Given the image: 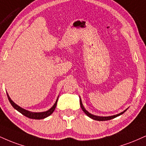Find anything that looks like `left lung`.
Returning <instances> with one entry per match:
<instances>
[{"instance_id":"1","label":"left lung","mask_w":146,"mask_h":146,"mask_svg":"<svg viewBox=\"0 0 146 146\" xmlns=\"http://www.w3.org/2000/svg\"><path fill=\"white\" fill-rule=\"evenodd\" d=\"M80 106H81V108L82 109V110H83L84 113H85L86 115H88V117H90V118L93 119V120H98V121H105V120H111V119L114 118V117H116L117 116H119V115H122V113H124V112L126 111V110H124V111L121 112L119 114H117V115H111V116H108V117H102V116H96V115H92V114H91L89 113L88 111H86V110H85V108H84L83 105H82V100L81 99H80Z\"/></svg>"}]
</instances>
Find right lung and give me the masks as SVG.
Masks as SVG:
<instances>
[{
	"mask_svg": "<svg viewBox=\"0 0 146 146\" xmlns=\"http://www.w3.org/2000/svg\"><path fill=\"white\" fill-rule=\"evenodd\" d=\"M7 97H8L9 101L10 103H11V105H12V106L13 107V108H15V110H17L19 112H20L22 115H25V116H26L27 117H29V118L35 119V120H41V119L45 118V117H47V116H49V115H50L51 114L53 113L54 110L56 109V105H57L58 99V98L57 100H56V103H54V105L52 106V108L50 109L48 111L36 113V112H31V111H27V110H24V109H22V108H20V106H18V105L15 104V103H14L13 101H12V100L11 99V98L9 97V96L8 95L7 93Z\"/></svg>",
	"mask_w": 146,
	"mask_h": 146,
	"instance_id": "1",
	"label": "right lung"
}]
</instances>
